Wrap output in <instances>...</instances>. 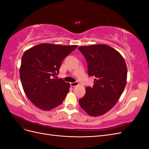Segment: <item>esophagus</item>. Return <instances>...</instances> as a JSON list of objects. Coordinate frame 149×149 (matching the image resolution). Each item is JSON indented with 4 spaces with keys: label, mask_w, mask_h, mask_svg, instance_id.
<instances>
[{
    "label": "esophagus",
    "mask_w": 149,
    "mask_h": 149,
    "mask_svg": "<svg viewBox=\"0 0 149 149\" xmlns=\"http://www.w3.org/2000/svg\"><path fill=\"white\" fill-rule=\"evenodd\" d=\"M70 84H71V86L74 87V86H78V85L79 84V83H78V81H75V82H74V83H71Z\"/></svg>",
    "instance_id": "1"
}]
</instances>
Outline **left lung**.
<instances>
[{
  "label": "left lung",
  "instance_id": "8db88e82",
  "mask_svg": "<svg viewBox=\"0 0 149 149\" xmlns=\"http://www.w3.org/2000/svg\"><path fill=\"white\" fill-rule=\"evenodd\" d=\"M88 63V73L94 76L92 88H86L81 107L88 114L97 117L114 107L127 83V68L125 60L115 49L107 45H93L78 48Z\"/></svg>",
  "mask_w": 149,
  "mask_h": 149
}]
</instances>
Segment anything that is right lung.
Returning a JSON list of instances; mask_svg holds the SVG:
<instances>
[{
  "mask_svg": "<svg viewBox=\"0 0 149 149\" xmlns=\"http://www.w3.org/2000/svg\"><path fill=\"white\" fill-rule=\"evenodd\" d=\"M77 47L41 43L25 52L20 78L26 96L35 106L50 111L64 101L70 84L53 78L59 73L64 58Z\"/></svg>",
  "mask_w": 149,
  "mask_h": 149,
  "instance_id": "right-lung-1",
  "label": "right lung"
}]
</instances>
